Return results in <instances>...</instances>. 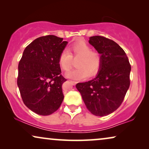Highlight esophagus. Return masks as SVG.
<instances>
[{
	"label": "esophagus",
	"instance_id": "esophagus-1",
	"mask_svg": "<svg viewBox=\"0 0 149 149\" xmlns=\"http://www.w3.org/2000/svg\"><path fill=\"white\" fill-rule=\"evenodd\" d=\"M70 81L71 84H72V85H75L77 83V81Z\"/></svg>",
	"mask_w": 149,
	"mask_h": 149
}]
</instances>
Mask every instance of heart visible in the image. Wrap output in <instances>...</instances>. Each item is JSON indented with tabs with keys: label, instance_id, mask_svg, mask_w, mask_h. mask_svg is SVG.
I'll return each mask as SVG.
<instances>
[{
	"label": "heart",
	"instance_id": "heart-1",
	"mask_svg": "<svg viewBox=\"0 0 149 149\" xmlns=\"http://www.w3.org/2000/svg\"><path fill=\"white\" fill-rule=\"evenodd\" d=\"M68 50H63L58 58V63L61 68L68 71L72 67V57H79L77 62L78 68L67 73L66 76L74 80H83L89 76H93L98 72L102 64L100 55L91 51V48L84 41L77 42L72 45Z\"/></svg>",
	"mask_w": 149,
	"mask_h": 149
}]
</instances>
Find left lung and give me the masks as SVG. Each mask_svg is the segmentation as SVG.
Here are the masks:
<instances>
[{
	"mask_svg": "<svg viewBox=\"0 0 149 149\" xmlns=\"http://www.w3.org/2000/svg\"><path fill=\"white\" fill-rule=\"evenodd\" d=\"M89 42L101 55L102 64L95 79L77 83L76 87L89 111L104 117L123 102L130 85L131 65L124 50L113 40L94 36Z\"/></svg>",
	"mask_w": 149,
	"mask_h": 149,
	"instance_id": "left-lung-1",
	"label": "left lung"
}]
</instances>
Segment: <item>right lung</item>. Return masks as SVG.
I'll use <instances>...</instances> for the list:
<instances>
[{"mask_svg":"<svg viewBox=\"0 0 149 149\" xmlns=\"http://www.w3.org/2000/svg\"><path fill=\"white\" fill-rule=\"evenodd\" d=\"M68 43L54 35L40 36L26 47L18 65L17 86L24 104L40 115L60 108L66 79L61 74L60 53Z\"/></svg>","mask_w":149,"mask_h":149,"instance_id":"1","label":"right lung"}]
</instances>
